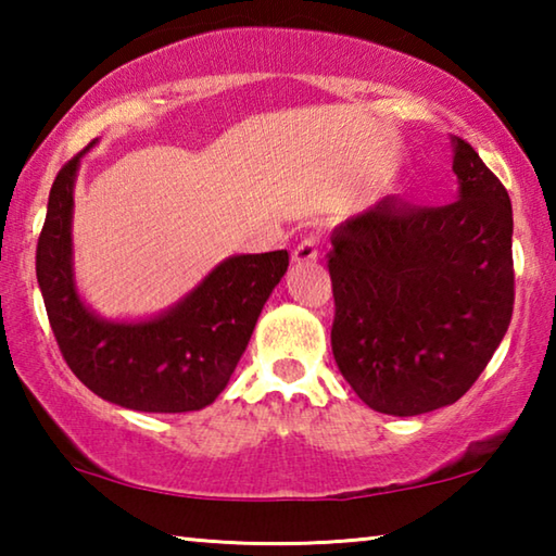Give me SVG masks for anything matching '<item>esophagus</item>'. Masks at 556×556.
<instances>
[{"label":"esophagus","mask_w":556,"mask_h":556,"mask_svg":"<svg viewBox=\"0 0 556 556\" xmlns=\"http://www.w3.org/2000/svg\"><path fill=\"white\" fill-rule=\"evenodd\" d=\"M318 257V238H314V235H308V238L301 240L296 244V250L291 252V262L294 265H301V262H314Z\"/></svg>","instance_id":"34e87169"}]
</instances>
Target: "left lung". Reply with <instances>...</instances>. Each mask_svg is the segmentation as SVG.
I'll return each instance as SVG.
<instances>
[{
	"mask_svg": "<svg viewBox=\"0 0 556 556\" xmlns=\"http://www.w3.org/2000/svg\"><path fill=\"white\" fill-rule=\"evenodd\" d=\"M458 199L384 195L331 232L338 370L392 417L448 407L485 370L515 301L513 205L476 149L451 137Z\"/></svg>",
	"mask_w": 556,
	"mask_h": 556,
	"instance_id": "obj_1",
	"label": "left lung"
}]
</instances>
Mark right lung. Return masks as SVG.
Segmentation results:
<instances>
[{"label":"right lung","mask_w":556,"mask_h":556,"mask_svg":"<svg viewBox=\"0 0 556 556\" xmlns=\"http://www.w3.org/2000/svg\"><path fill=\"white\" fill-rule=\"evenodd\" d=\"M86 152L55 176L36 248V279L65 363L117 407L156 414L208 407L238 368L289 252L225 257L162 314L102 318L83 301L73 269V191Z\"/></svg>","instance_id":"obj_1"}]
</instances>
